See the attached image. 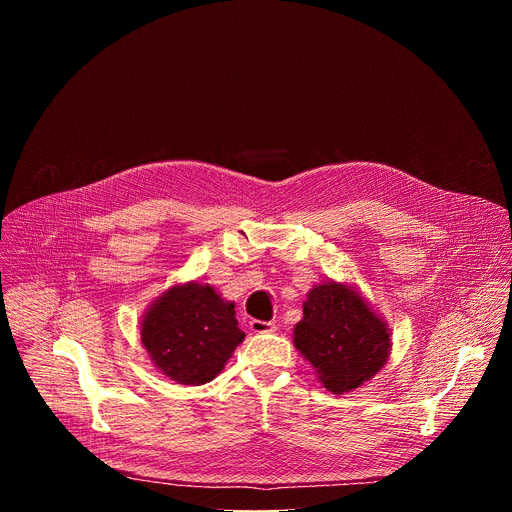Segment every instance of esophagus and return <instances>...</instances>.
Returning a JSON list of instances; mask_svg holds the SVG:
<instances>
[{
	"instance_id": "esophagus-1",
	"label": "esophagus",
	"mask_w": 512,
	"mask_h": 512,
	"mask_svg": "<svg viewBox=\"0 0 512 512\" xmlns=\"http://www.w3.org/2000/svg\"><path fill=\"white\" fill-rule=\"evenodd\" d=\"M249 328H251V332H255V334H269V332L275 330V324H273V322L251 320V322H249Z\"/></svg>"
}]
</instances>
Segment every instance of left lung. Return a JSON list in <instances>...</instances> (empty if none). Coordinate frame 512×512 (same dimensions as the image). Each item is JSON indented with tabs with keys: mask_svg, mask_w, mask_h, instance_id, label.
Instances as JSON below:
<instances>
[{
	"mask_svg": "<svg viewBox=\"0 0 512 512\" xmlns=\"http://www.w3.org/2000/svg\"><path fill=\"white\" fill-rule=\"evenodd\" d=\"M391 344L389 324L354 285L322 281L308 291L294 346L330 393L369 383L389 360Z\"/></svg>",
	"mask_w": 512,
	"mask_h": 512,
	"instance_id": "obj_1",
	"label": "left lung"
}]
</instances>
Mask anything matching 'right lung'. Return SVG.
I'll list each match as a JSON object with an SVG mask.
<instances>
[{
    "instance_id": "add662e5",
    "label": "right lung",
    "mask_w": 512,
    "mask_h": 512,
    "mask_svg": "<svg viewBox=\"0 0 512 512\" xmlns=\"http://www.w3.org/2000/svg\"><path fill=\"white\" fill-rule=\"evenodd\" d=\"M139 334L158 371L192 387L210 383L245 340L235 304L198 281L168 287L141 316Z\"/></svg>"
}]
</instances>
